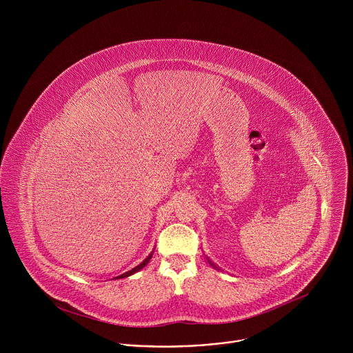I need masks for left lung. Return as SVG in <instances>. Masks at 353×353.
Instances as JSON below:
<instances>
[{
  "label": "left lung",
  "instance_id": "1",
  "mask_svg": "<svg viewBox=\"0 0 353 353\" xmlns=\"http://www.w3.org/2000/svg\"><path fill=\"white\" fill-rule=\"evenodd\" d=\"M208 263H210V264H211V265H212L215 270H218V267H216V265H215V264H214V263H212L210 259H208Z\"/></svg>",
  "mask_w": 353,
  "mask_h": 353
}]
</instances>
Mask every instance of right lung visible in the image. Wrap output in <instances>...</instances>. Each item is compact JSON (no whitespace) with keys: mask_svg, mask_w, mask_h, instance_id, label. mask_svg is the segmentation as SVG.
<instances>
[{"mask_svg":"<svg viewBox=\"0 0 353 353\" xmlns=\"http://www.w3.org/2000/svg\"><path fill=\"white\" fill-rule=\"evenodd\" d=\"M150 259H152V253H150V254H149V256H148V257H146V259H145V260H143V261H142V263H141L139 265H137L135 268H132L131 271H128V272H125V274H121L120 276H117V278H114V279H121V278H127V276H130V275H132V274L138 272L139 270H142V268H143V267H145V265H146V264L149 263V260H150Z\"/></svg>","mask_w":353,"mask_h":353,"instance_id":"obj_1","label":"right lung"}]
</instances>
